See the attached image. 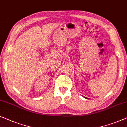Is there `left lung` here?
<instances>
[{"label":"left lung","instance_id":"left-lung-1","mask_svg":"<svg viewBox=\"0 0 127 127\" xmlns=\"http://www.w3.org/2000/svg\"><path fill=\"white\" fill-rule=\"evenodd\" d=\"M85 98H86V99H87V97H85Z\"/></svg>","mask_w":127,"mask_h":127}]
</instances>
